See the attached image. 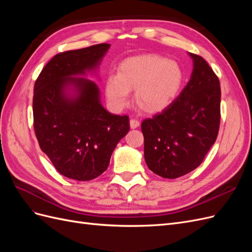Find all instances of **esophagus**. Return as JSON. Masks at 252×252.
Instances as JSON below:
<instances>
[{
    "instance_id": "34e87169",
    "label": "esophagus",
    "mask_w": 252,
    "mask_h": 252,
    "mask_svg": "<svg viewBox=\"0 0 252 252\" xmlns=\"http://www.w3.org/2000/svg\"><path fill=\"white\" fill-rule=\"evenodd\" d=\"M139 126H140V121L135 120V119H131V120H130V127H131L132 129L138 128Z\"/></svg>"
}]
</instances>
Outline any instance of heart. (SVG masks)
<instances>
[{
  "label": "heart",
  "mask_w": 252,
  "mask_h": 252,
  "mask_svg": "<svg viewBox=\"0 0 252 252\" xmlns=\"http://www.w3.org/2000/svg\"><path fill=\"white\" fill-rule=\"evenodd\" d=\"M184 72L175 61L158 56H139L124 60L117 75L105 83V94L112 107L121 109L129 101V91L135 90L134 100L147 113L165 110L180 94Z\"/></svg>",
  "instance_id": "b5f03b06"
}]
</instances>
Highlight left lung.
I'll return each mask as SVG.
<instances>
[{
  "mask_svg": "<svg viewBox=\"0 0 252 252\" xmlns=\"http://www.w3.org/2000/svg\"><path fill=\"white\" fill-rule=\"evenodd\" d=\"M189 56L193 70L185 88L165 110L141 125L145 162L165 179L180 178L199 167L219 133V78L202 57Z\"/></svg>",
  "mask_w": 252,
  "mask_h": 252,
  "instance_id": "8db88e82",
  "label": "left lung"
}]
</instances>
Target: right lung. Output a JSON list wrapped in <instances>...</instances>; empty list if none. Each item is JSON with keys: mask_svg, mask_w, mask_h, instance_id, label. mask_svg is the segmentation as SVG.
Instances as JSON below:
<instances>
[{"mask_svg": "<svg viewBox=\"0 0 252 252\" xmlns=\"http://www.w3.org/2000/svg\"><path fill=\"white\" fill-rule=\"evenodd\" d=\"M110 44L61 52L34 83L33 128L40 148L64 177L90 181L109 165L129 131V118L106 110L96 84L77 75L95 71Z\"/></svg>", "mask_w": 252, "mask_h": 252, "instance_id": "obj_1", "label": "right lung"}]
</instances>
